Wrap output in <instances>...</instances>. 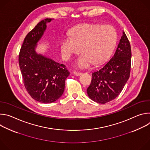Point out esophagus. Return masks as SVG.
<instances>
[{
  "mask_svg": "<svg viewBox=\"0 0 150 150\" xmlns=\"http://www.w3.org/2000/svg\"><path fill=\"white\" fill-rule=\"evenodd\" d=\"M73 74H74V75H75L76 76H79L80 75H81V72H76V71L73 72Z\"/></svg>",
  "mask_w": 150,
  "mask_h": 150,
  "instance_id": "obj_1",
  "label": "esophagus"
}]
</instances>
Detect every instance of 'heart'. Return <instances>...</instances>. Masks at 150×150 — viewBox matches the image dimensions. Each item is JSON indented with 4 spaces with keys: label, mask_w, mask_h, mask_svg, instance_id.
<instances>
[{
    "label": "heart",
    "mask_w": 150,
    "mask_h": 150,
    "mask_svg": "<svg viewBox=\"0 0 150 150\" xmlns=\"http://www.w3.org/2000/svg\"><path fill=\"white\" fill-rule=\"evenodd\" d=\"M117 40V33L114 27L98 24L85 23L74 27L71 37H63L60 50L63 57L69 59L74 54L82 53L76 65L79 68H88L92 63L100 65L111 55Z\"/></svg>",
    "instance_id": "b5f03b06"
}]
</instances>
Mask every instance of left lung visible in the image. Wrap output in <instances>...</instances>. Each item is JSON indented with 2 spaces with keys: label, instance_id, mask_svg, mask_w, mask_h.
Returning <instances> with one entry per match:
<instances>
[{
  "label": "left lung",
  "instance_id": "8db88e82",
  "mask_svg": "<svg viewBox=\"0 0 150 150\" xmlns=\"http://www.w3.org/2000/svg\"><path fill=\"white\" fill-rule=\"evenodd\" d=\"M131 55L129 41L123 32L113 57L92 74L91 82L87 89L91 100L105 104L120 94L130 76Z\"/></svg>",
  "mask_w": 150,
  "mask_h": 150
}]
</instances>
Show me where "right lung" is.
Instances as JSON below:
<instances>
[{
  "mask_svg": "<svg viewBox=\"0 0 150 150\" xmlns=\"http://www.w3.org/2000/svg\"><path fill=\"white\" fill-rule=\"evenodd\" d=\"M52 18L41 21L26 35L21 48L18 62L25 89L39 102L50 103L59 98L65 90L69 72L65 65L35 52L36 43Z\"/></svg>",
  "mask_w": 150,
  "mask_h": 150,
  "instance_id": "right-lung-1",
  "label": "right lung"
}]
</instances>
